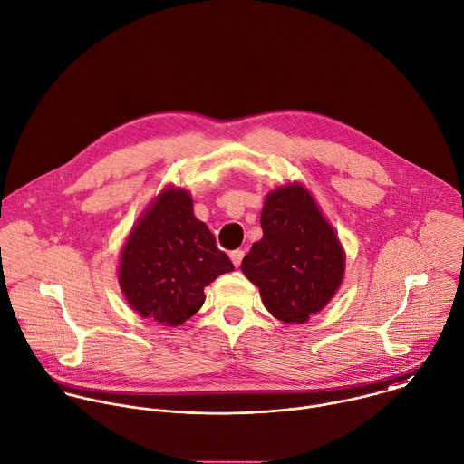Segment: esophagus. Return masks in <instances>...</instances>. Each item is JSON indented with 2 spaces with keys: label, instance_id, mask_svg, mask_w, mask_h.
<instances>
[{
  "label": "esophagus",
  "instance_id": "obj_1",
  "mask_svg": "<svg viewBox=\"0 0 464 464\" xmlns=\"http://www.w3.org/2000/svg\"><path fill=\"white\" fill-rule=\"evenodd\" d=\"M229 256H231V262L235 264V267H238V266L242 264V258H244V251H240V249H237V251H231V253H229Z\"/></svg>",
  "mask_w": 464,
  "mask_h": 464
}]
</instances>
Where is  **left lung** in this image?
Masks as SVG:
<instances>
[{
  "label": "left lung",
  "instance_id": "1",
  "mask_svg": "<svg viewBox=\"0 0 464 464\" xmlns=\"http://www.w3.org/2000/svg\"><path fill=\"white\" fill-rule=\"evenodd\" d=\"M260 226L264 237L253 244L240 269L260 289L262 302L275 318L304 324L340 287L343 247L300 184L269 193Z\"/></svg>",
  "mask_w": 464,
  "mask_h": 464
}]
</instances>
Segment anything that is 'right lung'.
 <instances>
[{
    "label": "right lung",
    "mask_w": 464,
    "mask_h": 464,
    "mask_svg": "<svg viewBox=\"0 0 464 464\" xmlns=\"http://www.w3.org/2000/svg\"><path fill=\"white\" fill-rule=\"evenodd\" d=\"M233 269L213 233L193 215L189 193L166 189L128 237L119 284L139 314L175 327L202 307L204 287Z\"/></svg>",
    "instance_id": "1"
}]
</instances>
